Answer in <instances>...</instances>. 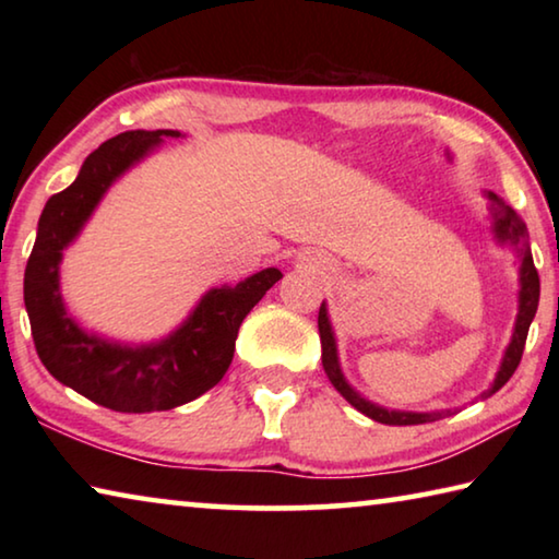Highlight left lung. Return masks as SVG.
I'll return each instance as SVG.
<instances>
[{"mask_svg":"<svg viewBox=\"0 0 559 559\" xmlns=\"http://www.w3.org/2000/svg\"><path fill=\"white\" fill-rule=\"evenodd\" d=\"M488 200H490V214H493L496 239L500 243L515 246V251L520 257V293H518V318H515L513 337H510V345L506 347L503 362H500V370L496 374L493 384H490L488 392L480 394L484 400L490 394H496L500 386H503L510 380V377H513V372L518 370L520 357H523V349H525L527 330H530V323H533V318L537 313V300H540V278H537L533 253H530V246H527V226H525V222L520 219L513 206H508L493 192H488ZM318 330H320V347H323V367H325L328 380L333 382L335 390L343 394L357 412H362L365 416H370V419L380 421V424H390V427H412V424L437 421V419H441V416L451 414V412H431V414L396 412V409H384V406L365 400L362 394L347 384L343 370H340L337 343H335L333 325H330L325 302L320 306V313H318Z\"/></svg>","mask_w":559,"mask_h":559,"instance_id":"left-lung-1","label":"left lung"}]
</instances>
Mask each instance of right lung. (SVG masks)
<instances>
[{
  "mask_svg": "<svg viewBox=\"0 0 559 559\" xmlns=\"http://www.w3.org/2000/svg\"><path fill=\"white\" fill-rule=\"evenodd\" d=\"M179 135V130H128L93 150L73 185L46 202L24 271V306L44 367L61 384L112 412H167L212 390L229 370L243 318L283 278L278 269H263L236 286L206 290L173 335L150 345H122L86 333L66 313L59 288L63 249L120 175L153 153L163 138Z\"/></svg>",
  "mask_w": 559,
  "mask_h": 559,
  "instance_id": "right-lung-1",
  "label": "right lung"
}]
</instances>
